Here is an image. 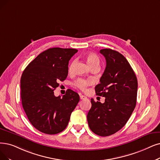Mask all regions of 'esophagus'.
<instances>
[{"label":"esophagus","instance_id":"esophagus-1","mask_svg":"<svg viewBox=\"0 0 160 160\" xmlns=\"http://www.w3.org/2000/svg\"><path fill=\"white\" fill-rule=\"evenodd\" d=\"M80 99H81V100H85V99H87V97H85V95L80 94Z\"/></svg>","mask_w":160,"mask_h":160}]
</instances>
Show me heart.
Masks as SVG:
<instances>
[{"instance_id": "obj_1", "label": "heart", "mask_w": 160, "mask_h": 160, "mask_svg": "<svg viewBox=\"0 0 160 160\" xmlns=\"http://www.w3.org/2000/svg\"><path fill=\"white\" fill-rule=\"evenodd\" d=\"M87 62L88 66H90V68H93L95 66H98L100 65V60L98 56L94 54V53H89L87 54ZM75 64V61H73L72 62L71 64H70L69 67V71L71 72L72 71L73 66ZM92 84V81H87L82 79H79L78 80H77L75 82V85L78 88H80L82 91H85L86 90V88L88 86Z\"/></svg>"}]
</instances>
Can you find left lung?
Instances as JSON below:
<instances>
[{"instance_id": "obj_1", "label": "left lung", "mask_w": 160, "mask_h": 160, "mask_svg": "<svg viewBox=\"0 0 160 160\" xmlns=\"http://www.w3.org/2000/svg\"><path fill=\"white\" fill-rule=\"evenodd\" d=\"M106 67L95 87L97 95L105 102L91 98V108L87 114L89 128L96 135L110 136L119 131L127 122L137 103L138 82L136 75L125 57L110 48L100 50Z\"/></svg>"}]
</instances>
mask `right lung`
I'll use <instances>...</instances> for the list:
<instances>
[{"label":"right lung","instance_id":"add662e5","mask_svg":"<svg viewBox=\"0 0 160 160\" xmlns=\"http://www.w3.org/2000/svg\"><path fill=\"white\" fill-rule=\"evenodd\" d=\"M78 52L55 47L38 55L24 69L20 80L22 104L30 123L39 131L55 135L64 130L79 101L71 89L56 97L54 91L68 74V63Z\"/></svg>","mask_w":160,"mask_h":160}]
</instances>
